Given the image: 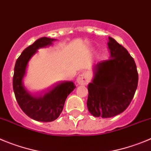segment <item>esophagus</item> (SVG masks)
<instances>
[{"label": "esophagus", "instance_id": "esophagus-1", "mask_svg": "<svg viewBox=\"0 0 151 151\" xmlns=\"http://www.w3.org/2000/svg\"><path fill=\"white\" fill-rule=\"evenodd\" d=\"M90 80V75L89 73L83 71L81 74H79L77 79V83L79 85H86Z\"/></svg>", "mask_w": 151, "mask_h": 151}]
</instances>
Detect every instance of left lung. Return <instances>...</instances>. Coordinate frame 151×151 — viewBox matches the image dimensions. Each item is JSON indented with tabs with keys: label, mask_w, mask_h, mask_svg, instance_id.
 Wrapping results in <instances>:
<instances>
[{
	"label": "left lung",
	"mask_w": 151,
	"mask_h": 151,
	"mask_svg": "<svg viewBox=\"0 0 151 151\" xmlns=\"http://www.w3.org/2000/svg\"><path fill=\"white\" fill-rule=\"evenodd\" d=\"M111 58L94 67L88 85L87 108L92 116L109 118L128 108L136 91L138 74L134 59L126 48L108 37Z\"/></svg>",
	"instance_id": "1"
}]
</instances>
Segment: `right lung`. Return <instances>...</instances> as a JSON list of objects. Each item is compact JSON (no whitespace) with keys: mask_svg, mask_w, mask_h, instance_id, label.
<instances>
[{"mask_svg":"<svg viewBox=\"0 0 151 151\" xmlns=\"http://www.w3.org/2000/svg\"><path fill=\"white\" fill-rule=\"evenodd\" d=\"M55 39L43 37L30 45L16 60L13 78V87L19 105L27 116L40 122H51L59 117L68 96L76 88L72 81L62 82L55 85L44 95L37 96L28 92L22 80L28 63L37 50L51 45Z\"/></svg>","mask_w":151,"mask_h":151,"instance_id":"add662e5","label":"right lung"}]
</instances>
